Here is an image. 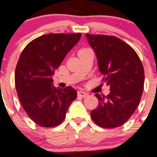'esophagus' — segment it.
Here are the masks:
<instances>
[{
	"label": "esophagus",
	"instance_id": "obj_1",
	"mask_svg": "<svg viewBox=\"0 0 157 157\" xmlns=\"http://www.w3.org/2000/svg\"><path fill=\"white\" fill-rule=\"evenodd\" d=\"M77 94H78L79 96H81V97H86V96H88L89 95V94L88 93H86V92L85 91H78L77 92Z\"/></svg>",
	"mask_w": 157,
	"mask_h": 157
}]
</instances>
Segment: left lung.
<instances>
[{
	"mask_svg": "<svg viewBox=\"0 0 157 157\" xmlns=\"http://www.w3.org/2000/svg\"><path fill=\"white\" fill-rule=\"evenodd\" d=\"M95 52L100 69L110 93L95 94L99 105L91 111L93 121L105 128L125 124L139 105L144 87V69L132 48L114 36L86 34Z\"/></svg>",
	"mask_w": 157,
	"mask_h": 157,
	"instance_id": "8db88e82",
	"label": "left lung"
}]
</instances>
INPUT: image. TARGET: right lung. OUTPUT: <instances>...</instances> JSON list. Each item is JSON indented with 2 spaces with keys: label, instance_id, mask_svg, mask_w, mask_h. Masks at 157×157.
<instances>
[{
  "label": "right lung",
  "instance_id": "obj_1",
  "mask_svg": "<svg viewBox=\"0 0 157 157\" xmlns=\"http://www.w3.org/2000/svg\"><path fill=\"white\" fill-rule=\"evenodd\" d=\"M81 37V33L44 34L31 41L20 54L15 68V88L26 113L39 126H57L76 100V90L56 88L52 77Z\"/></svg>",
  "mask_w": 157,
  "mask_h": 157
}]
</instances>
